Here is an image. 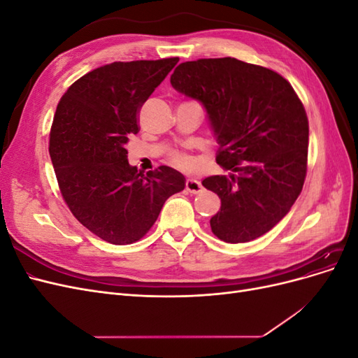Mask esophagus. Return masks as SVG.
<instances>
[{"instance_id": "obj_1", "label": "esophagus", "mask_w": 358, "mask_h": 358, "mask_svg": "<svg viewBox=\"0 0 358 358\" xmlns=\"http://www.w3.org/2000/svg\"><path fill=\"white\" fill-rule=\"evenodd\" d=\"M185 188H187V191L191 192V194H199V192L203 189L201 183H200L199 180H196V179H188V180L185 182Z\"/></svg>"}]
</instances>
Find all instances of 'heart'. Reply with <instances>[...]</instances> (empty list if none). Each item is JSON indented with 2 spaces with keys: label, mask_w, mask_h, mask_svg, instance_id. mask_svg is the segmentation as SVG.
Segmentation results:
<instances>
[{
  "label": "heart",
  "mask_w": 358,
  "mask_h": 358,
  "mask_svg": "<svg viewBox=\"0 0 358 358\" xmlns=\"http://www.w3.org/2000/svg\"><path fill=\"white\" fill-rule=\"evenodd\" d=\"M169 161L171 166H175L180 170H191V169H194V166H196V161L183 152H173L169 157Z\"/></svg>",
  "instance_id": "1"
}]
</instances>
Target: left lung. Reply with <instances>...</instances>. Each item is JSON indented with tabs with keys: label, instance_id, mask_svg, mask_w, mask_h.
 Masks as SVG:
<instances>
[{
	"label": "left lung",
	"instance_id": "8db88e82",
	"mask_svg": "<svg viewBox=\"0 0 358 358\" xmlns=\"http://www.w3.org/2000/svg\"><path fill=\"white\" fill-rule=\"evenodd\" d=\"M170 82L204 106L220 143L216 162L233 171L203 180L221 199L212 233L227 243L266 234L306 179L309 122L299 95L279 73L230 57L182 62Z\"/></svg>",
	"mask_w": 358,
	"mask_h": 358
}]
</instances>
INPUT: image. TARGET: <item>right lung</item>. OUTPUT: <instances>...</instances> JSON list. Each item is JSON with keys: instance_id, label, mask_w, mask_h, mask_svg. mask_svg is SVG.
<instances>
[{"instance_id": "right-lung-1", "label": "right lung", "mask_w": 358, "mask_h": 358, "mask_svg": "<svg viewBox=\"0 0 358 358\" xmlns=\"http://www.w3.org/2000/svg\"><path fill=\"white\" fill-rule=\"evenodd\" d=\"M178 61L107 64L76 80L58 103L49 154L61 196L76 220L109 243L142 239L166 200L185 188V178L167 166L137 171L125 149L140 129L143 103Z\"/></svg>"}]
</instances>
